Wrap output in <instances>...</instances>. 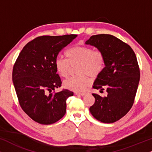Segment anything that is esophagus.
<instances>
[{
  "label": "esophagus",
  "instance_id": "esophagus-1",
  "mask_svg": "<svg viewBox=\"0 0 152 152\" xmlns=\"http://www.w3.org/2000/svg\"><path fill=\"white\" fill-rule=\"evenodd\" d=\"M86 94H88L87 92H82V93H75V95H80V96H84Z\"/></svg>",
  "mask_w": 152,
  "mask_h": 152
}]
</instances>
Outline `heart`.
<instances>
[{
  "instance_id": "b5f03b06",
  "label": "heart",
  "mask_w": 152,
  "mask_h": 152,
  "mask_svg": "<svg viewBox=\"0 0 152 152\" xmlns=\"http://www.w3.org/2000/svg\"><path fill=\"white\" fill-rule=\"evenodd\" d=\"M66 59L58 57L55 62L56 71L61 77H67L70 66H77L79 75L71 77L64 81V85L69 90L81 92L91 84L88 75L96 77L102 72L105 59L102 52L87 46H74L65 53Z\"/></svg>"
}]
</instances>
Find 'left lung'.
Here are the masks:
<instances>
[{"label": "left lung", "mask_w": 152, "mask_h": 152, "mask_svg": "<svg viewBox=\"0 0 152 152\" xmlns=\"http://www.w3.org/2000/svg\"><path fill=\"white\" fill-rule=\"evenodd\" d=\"M86 44L97 48L104 56V68L93 84V88L107 95L93 93L95 103L90 112L95 119L104 123H113L128 113L134 102L140 69L135 53L128 44L111 34L91 36Z\"/></svg>", "instance_id": "8db88e82"}]
</instances>
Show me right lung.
<instances>
[{"label":"right lung","instance_id":"right-lung-1","mask_svg":"<svg viewBox=\"0 0 152 152\" xmlns=\"http://www.w3.org/2000/svg\"><path fill=\"white\" fill-rule=\"evenodd\" d=\"M77 36L37 37L25 45L14 64L12 80L20 107L39 124H53L66 114V99L73 93L67 89L55 92L61 86L55 62Z\"/></svg>","mask_w":152,"mask_h":152}]
</instances>
